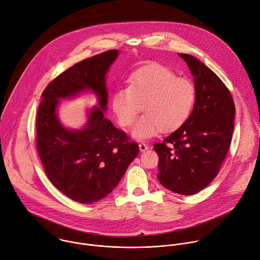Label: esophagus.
I'll return each mask as SVG.
<instances>
[{
    "label": "esophagus",
    "instance_id": "esophagus-1",
    "mask_svg": "<svg viewBox=\"0 0 260 260\" xmlns=\"http://www.w3.org/2000/svg\"><path fill=\"white\" fill-rule=\"evenodd\" d=\"M149 148V146L146 144V143H144V142H140L139 143V149H140V151H145V150H147Z\"/></svg>",
    "mask_w": 260,
    "mask_h": 260
}]
</instances>
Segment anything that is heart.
Here are the masks:
<instances>
[{
	"mask_svg": "<svg viewBox=\"0 0 260 260\" xmlns=\"http://www.w3.org/2000/svg\"><path fill=\"white\" fill-rule=\"evenodd\" d=\"M195 102V84L161 65L139 69L129 77L128 86L117 87L111 99L113 113L123 127L133 122L139 105L144 103L145 115L130 130L136 139L152 137L160 129H176L189 118Z\"/></svg>",
	"mask_w": 260,
	"mask_h": 260,
	"instance_id": "1",
	"label": "heart"
}]
</instances>
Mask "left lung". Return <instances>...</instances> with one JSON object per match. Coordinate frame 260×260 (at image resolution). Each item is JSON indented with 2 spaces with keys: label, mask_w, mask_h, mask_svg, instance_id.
<instances>
[{
  "label": "left lung",
  "mask_w": 260,
  "mask_h": 260,
  "mask_svg": "<svg viewBox=\"0 0 260 260\" xmlns=\"http://www.w3.org/2000/svg\"><path fill=\"white\" fill-rule=\"evenodd\" d=\"M179 56L193 76L195 106L189 118L153 148L160 184L175 193L193 195L217 175L232 140L236 110L229 89L213 71L191 55Z\"/></svg>",
  "instance_id": "8db88e82"
}]
</instances>
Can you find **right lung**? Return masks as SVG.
<instances>
[{
    "mask_svg": "<svg viewBox=\"0 0 260 260\" xmlns=\"http://www.w3.org/2000/svg\"><path fill=\"white\" fill-rule=\"evenodd\" d=\"M119 53L108 51L64 71L44 90L38 111L37 145L45 172L56 188L83 204L109 195L139 152L138 144L105 117L106 77ZM89 92L98 105L87 112V123L79 129L64 126L59 101Z\"/></svg>",
    "mask_w": 260,
    "mask_h": 260,
    "instance_id": "right-lung-1",
    "label": "right lung"
}]
</instances>
